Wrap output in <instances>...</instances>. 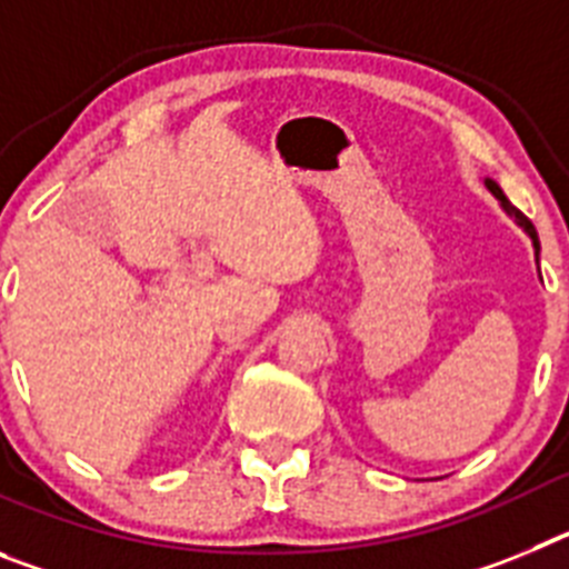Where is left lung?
Instances as JSON below:
<instances>
[{
	"label": "left lung",
	"instance_id": "1",
	"mask_svg": "<svg viewBox=\"0 0 569 569\" xmlns=\"http://www.w3.org/2000/svg\"><path fill=\"white\" fill-rule=\"evenodd\" d=\"M487 188H490L492 193H496V199H499V202L505 204V210H507V213H510V216H516V222H519L521 228H525L527 233H530L532 244H536V259H539V233H536V228H532V222H530V219H527V216L521 213L519 208H512V204H510V199H507V196L501 193V188H499V184H496V182H490V179H487Z\"/></svg>",
	"mask_w": 569,
	"mask_h": 569
}]
</instances>
